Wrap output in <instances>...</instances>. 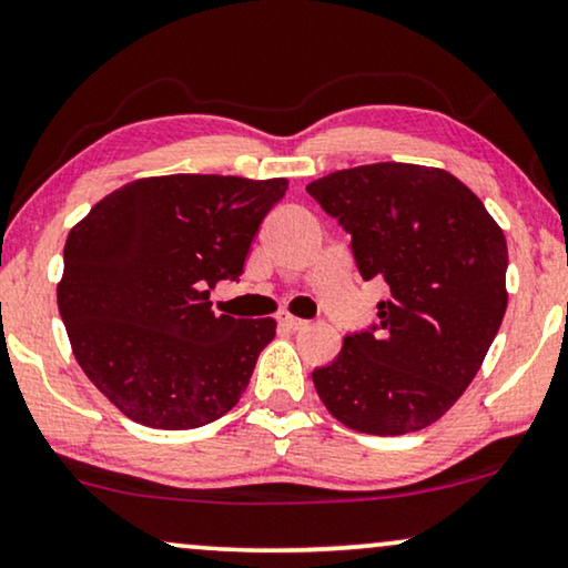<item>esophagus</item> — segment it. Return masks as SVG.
<instances>
[{"label":"esophagus","mask_w":568,"mask_h":568,"mask_svg":"<svg viewBox=\"0 0 568 568\" xmlns=\"http://www.w3.org/2000/svg\"><path fill=\"white\" fill-rule=\"evenodd\" d=\"M278 323H282V326H284V328H290V331H300V328H305V326H307V321L294 318V315H290V313H282V315H278Z\"/></svg>","instance_id":"esophagus-1"}]
</instances>
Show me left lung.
Wrapping results in <instances>:
<instances>
[{
    "label": "left lung",
    "instance_id": "8db88e82",
    "mask_svg": "<svg viewBox=\"0 0 568 568\" xmlns=\"http://www.w3.org/2000/svg\"><path fill=\"white\" fill-rule=\"evenodd\" d=\"M307 193L352 234L359 276L392 290L378 323L315 367V392L357 433L428 428L473 383L504 321V232L473 190L433 166L342 169Z\"/></svg>",
    "mask_w": 568,
    "mask_h": 568
}]
</instances>
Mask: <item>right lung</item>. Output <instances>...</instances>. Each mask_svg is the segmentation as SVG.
I'll return each instance as SVG.
<instances>
[{
	"mask_svg": "<svg viewBox=\"0 0 568 568\" xmlns=\"http://www.w3.org/2000/svg\"><path fill=\"white\" fill-rule=\"evenodd\" d=\"M286 180L169 174L135 180L72 226L57 305L72 352L122 415L190 430L245 394L274 318L216 313Z\"/></svg>",
	"mask_w": 568,
	"mask_h": 568,
	"instance_id": "right-lung-1",
	"label": "right lung"
}]
</instances>
